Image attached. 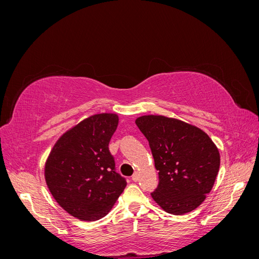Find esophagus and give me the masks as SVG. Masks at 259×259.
Returning a JSON list of instances; mask_svg holds the SVG:
<instances>
[{"label": "esophagus", "instance_id": "esophagus-1", "mask_svg": "<svg viewBox=\"0 0 259 259\" xmlns=\"http://www.w3.org/2000/svg\"><path fill=\"white\" fill-rule=\"evenodd\" d=\"M132 179H133V182H138V179H139V174L137 173V171H136V173H134V175L132 176Z\"/></svg>", "mask_w": 259, "mask_h": 259}]
</instances>
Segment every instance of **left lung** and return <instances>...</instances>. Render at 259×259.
<instances>
[{"instance_id":"obj_1","label":"left lung","mask_w":259,"mask_h":259,"mask_svg":"<svg viewBox=\"0 0 259 259\" xmlns=\"http://www.w3.org/2000/svg\"><path fill=\"white\" fill-rule=\"evenodd\" d=\"M135 123L148 139L159 170L152 199L168 214L183 215L202 204L221 165L218 148L204 131L164 115H143Z\"/></svg>"}]
</instances>
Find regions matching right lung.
<instances>
[{"instance_id": "right-lung-1", "label": "right lung", "mask_w": 259, "mask_h": 259, "mask_svg": "<svg viewBox=\"0 0 259 259\" xmlns=\"http://www.w3.org/2000/svg\"><path fill=\"white\" fill-rule=\"evenodd\" d=\"M117 124L115 113L86 117L58 138L46 159L44 177L53 198L80 221L105 217L126 187L108 148Z\"/></svg>"}]
</instances>
